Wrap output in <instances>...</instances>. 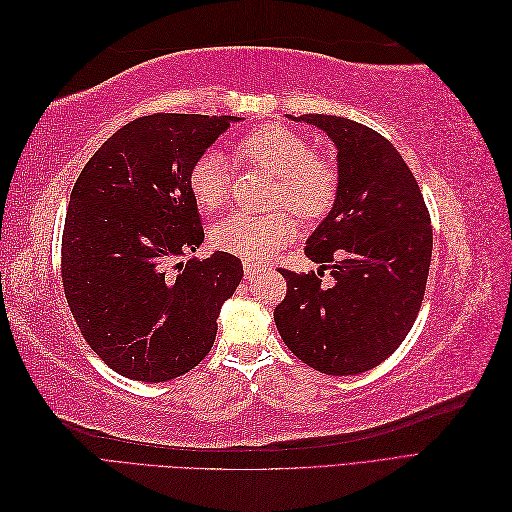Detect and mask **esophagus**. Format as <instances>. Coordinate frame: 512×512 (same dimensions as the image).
<instances>
[{
  "instance_id": "obj_1",
  "label": "esophagus",
  "mask_w": 512,
  "mask_h": 512,
  "mask_svg": "<svg viewBox=\"0 0 512 512\" xmlns=\"http://www.w3.org/2000/svg\"><path fill=\"white\" fill-rule=\"evenodd\" d=\"M260 271V265L254 260H243V273H245V280H252Z\"/></svg>"
}]
</instances>
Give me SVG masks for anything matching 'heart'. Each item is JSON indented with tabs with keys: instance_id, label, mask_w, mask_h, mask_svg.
Segmentation results:
<instances>
[{
	"instance_id": "1",
	"label": "heart",
	"mask_w": 512,
	"mask_h": 512,
	"mask_svg": "<svg viewBox=\"0 0 512 512\" xmlns=\"http://www.w3.org/2000/svg\"><path fill=\"white\" fill-rule=\"evenodd\" d=\"M235 153L275 177L271 203L288 207L301 220L322 218L337 194V170L314 156L305 138L284 126H265L243 136ZM188 188L205 211L220 209L230 196V164L220 151H205L188 173ZM294 224L288 211L232 213L213 224L209 241L215 250L260 260L290 241Z\"/></svg>"
}]
</instances>
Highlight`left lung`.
I'll return each instance as SVG.
<instances>
[{
    "label": "left lung",
    "mask_w": 512,
    "mask_h": 512,
    "mask_svg": "<svg viewBox=\"0 0 512 512\" xmlns=\"http://www.w3.org/2000/svg\"><path fill=\"white\" fill-rule=\"evenodd\" d=\"M337 149L335 203L307 239L305 256L329 266L336 286L316 273L280 269L286 297L273 318L290 352L329 376L380 365L404 342L421 309L431 218L421 188L399 151L359 121L301 115Z\"/></svg>",
    "instance_id": "obj_1"
}]
</instances>
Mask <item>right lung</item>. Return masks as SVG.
<instances>
[{
  "label": "right lung",
  "mask_w": 512,
  "mask_h": 512,
  "mask_svg": "<svg viewBox=\"0 0 512 512\" xmlns=\"http://www.w3.org/2000/svg\"><path fill=\"white\" fill-rule=\"evenodd\" d=\"M239 117L156 113L117 130L76 179L61 280L85 342L117 374L166 382L209 354L237 256L179 262L205 241L188 173Z\"/></svg>",
  "instance_id": "1"
}]
</instances>
